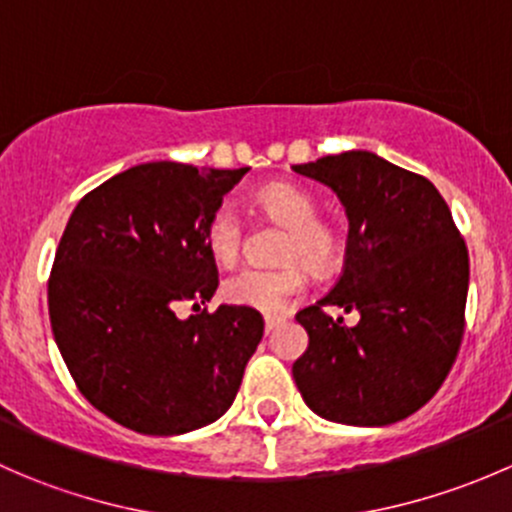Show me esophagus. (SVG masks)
<instances>
[{
	"mask_svg": "<svg viewBox=\"0 0 512 512\" xmlns=\"http://www.w3.org/2000/svg\"><path fill=\"white\" fill-rule=\"evenodd\" d=\"M282 322H285V317H275V314H267V317H265V332L270 334L272 329H275V327H280Z\"/></svg>",
	"mask_w": 512,
	"mask_h": 512,
	"instance_id": "obj_1",
	"label": "esophagus"
}]
</instances>
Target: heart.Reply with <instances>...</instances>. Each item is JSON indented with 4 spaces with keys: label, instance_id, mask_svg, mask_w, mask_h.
<instances>
[{
    "label": "heart",
    "instance_id": "1",
    "mask_svg": "<svg viewBox=\"0 0 512 512\" xmlns=\"http://www.w3.org/2000/svg\"><path fill=\"white\" fill-rule=\"evenodd\" d=\"M255 205L275 223L287 227L280 260L287 262L277 270L245 267L225 280L223 297L240 307L257 312H282L307 287L302 267L312 272H327L337 265L342 240L332 225L317 218V200L309 190L292 183H270L255 193ZM242 220L230 205L213 213L205 225V245L218 265H232L242 250Z\"/></svg>",
    "mask_w": 512,
    "mask_h": 512
}]
</instances>
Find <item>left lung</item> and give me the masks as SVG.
<instances>
[{
	"label": "left lung",
	"instance_id": "1",
	"mask_svg": "<svg viewBox=\"0 0 512 512\" xmlns=\"http://www.w3.org/2000/svg\"><path fill=\"white\" fill-rule=\"evenodd\" d=\"M294 173L329 185L349 220L344 272L299 309L309 347L294 384L317 416L389 426L421 409L456 361L466 324L468 250L431 180L369 151L324 156ZM356 308L360 322L323 312Z\"/></svg>",
	"mask_w": 512,
	"mask_h": 512
}]
</instances>
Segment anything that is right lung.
Masks as SVG:
<instances>
[{"label": "right lung", "mask_w": 512, "mask_h": 512, "mask_svg": "<svg viewBox=\"0 0 512 512\" xmlns=\"http://www.w3.org/2000/svg\"><path fill=\"white\" fill-rule=\"evenodd\" d=\"M247 170L133 165L86 193L66 223L49 277L51 332L89 404L131 431L178 436L235 401L262 314L220 304L178 319L175 307L213 299L205 225Z\"/></svg>", "instance_id": "right-lung-1"}]
</instances>
